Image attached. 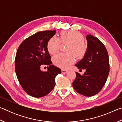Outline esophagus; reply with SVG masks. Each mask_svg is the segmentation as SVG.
<instances>
[{
    "label": "esophagus",
    "instance_id": "esophagus-1",
    "mask_svg": "<svg viewBox=\"0 0 122 122\" xmlns=\"http://www.w3.org/2000/svg\"><path fill=\"white\" fill-rule=\"evenodd\" d=\"M61 71L62 74H66L67 73V71H66V70H64V69H62Z\"/></svg>",
    "mask_w": 122,
    "mask_h": 122
}]
</instances>
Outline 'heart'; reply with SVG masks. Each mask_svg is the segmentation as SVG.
<instances>
[{
	"label": "heart",
	"instance_id": "1",
	"mask_svg": "<svg viewBox=\"0 0 122 122\" xmlns=\"http://www.w3.org/2000/svg\"><path fill=\"white\" fill-rule=\"evenodd\" d=\"M84 36L77 31H65L62 32L60 39L53 36L49 39L47 44V50L51 54L58 52L61 46V42L68 43L70 46L68 52L73 53L77 57L83 56L86 53L87 46L83 42ZM74 56L71 54H65L60 53L53 57V61L55 65L66 69L73 63Z\"/></svg>",
	"mask_w": 122,
	"mask_h": 122
}]
</instances>
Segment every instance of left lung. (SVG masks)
Returning a JSON list of instances; mask_svg holds the SVG:
<instances>
[{
    "instance_id": "obj_1",
    "label": "left lung",
    "mask_w": 122,
    "mask_h": 122,
    "mask_svg": "<svg viewBox=\"0 0 122 122\" xmlns=\"http://www.w3.org/2000/svg\"><path fill=\"white\" fill-rule=\"evenodd\" d=\"M87 49L84 56L75 66L85 69L83 75L76 73L73 86L78 93L92 96L102 89L109 73V55L103 43L90 34L86 36Z\"/></svg>"
}]
</instances>
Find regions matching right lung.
<instances>
[{
    "label": "right lung",
    "instance_id": "right-lung-1",
    "mask_svg": "<svg viewBox=\"0 0 122 122\" xmlns=\"http://www.w3.org/2000/svg\"><path fill=\"white\" fill-rule=\"evenodd\" d=\"M56 30L36 33L22 42L16 51L15 68L20 85L30 96L41 97L48 94L55 86V78L61 69L51 65L47 44ZM43 64L49 66L47 72L40 69Z\"/></svg>",
    "mask_w": 122,
    "mask_h": 122
}]
</instances>
